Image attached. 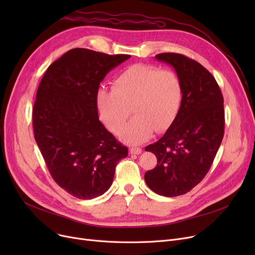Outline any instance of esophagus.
Listing matches in <instances>:
<instances>
[{"mask_svg": "<svg viewBox=\"0 0 255 255\" xmlns=\"http://www.w3.org/2000/svg\"><path fill=\"white\" fill-rule=\"evenodd\" d=\"M129 151H130L131 154H134V155H139L141 153V149L136 148V146H132V148H130Z\"/></svg>", "mask_w": 255, "mask_h": 255, "instance_id": "obj_1", "label": "esophagus"}]
</instances>
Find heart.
<instances>
[{"mask_svg": "<svg viewBox=\"0 0 255 255\" xmlns=\"http://www.w3.org/2000/svg\"><path fill=\"white\" fill-rule=\"evenodd\" d=\"M183 98L182 83L176 72L160 70L153 65L135 64L121 72L113 82V89H100L96 103L100 120L121 138L132 144L148 140L154 130H166L177 118Z\"/></svg>", "mask_w": 255, "mask_h": 255, "instance_id": "heart-1", "label": "heart"}]
</instances>
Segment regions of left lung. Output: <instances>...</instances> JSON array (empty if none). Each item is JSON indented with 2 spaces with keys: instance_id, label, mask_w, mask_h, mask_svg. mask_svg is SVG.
<instances>
[{
  "instance_id": "left-lung-1",
  "label": "left lung",
  "mask_w": 255,
  "mask_h": 255,
  "mask_svg": "<svg viewBox=\"0 0 255 255\" xmlns=\"http://www.w3.org/2000/svg\"><path fill=\"white\" fill-rule=\"evenodd\" d=\"M156 59L175 68L183 98L164 135L145 146L157 157V165L144 173V181L155 193L173 197L202 182L214 161L224 135L223 96L216 79L198 62L175 52Z\"/></svg>"
}]
</instances>
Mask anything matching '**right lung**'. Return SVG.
I'll list each match as a JSON object with an SVG mask.
<instances>
[{"label": "right lung", "instance_id": "obj_1", "mask_svg": "<svg viewBox=\"0 0 255 255\" xmlns=\"http://www.w3.org/2000/svg\"><path fill=\"white\" fill-rule=\"evenodd\" d=\"M129 55L73 48L53 62L33 107L35 140L52 179L69 194L92 199L109 190L128 149L99 121L96 94Z\"/></svg>", "mask_w": 255, "mask_h": 255}]
</instances>
